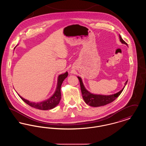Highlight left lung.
I'll list each match as a JSON object with an SVG mask.
<instances>
[{
    "label": "left lung",
    "mask_w": 146,
    "mask_h": 146,
    "mask_svg": "<svg viewBox=\"0 0 146 146\" xmlns=\"http://www.w3.org/2000/svg\"><path fill=\"white\" fill-rule=\"evenodd\" d=\"M119 39H120V41L122 44H124L127 46V44L122 39L120 35H119ZM78 78L80 82L81 91H82V96L85 102L90 106L95 107L104 106L114 101L122 92V91H123L125 88V85L127 83V80L125 83V86L123 87V88L116 94H112L110 95H97V94H92L89 91L87 90L84 85L82 78L79 76H78Z\"/></svg>",
    "instance_id": "left-lung-1"
}]
</instances>
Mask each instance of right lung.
Instances as JSON below:
<instances>
[{
    "label": "right lung",
    "mask_w": 146,
    "mask_h": 146,
    "mask_svg": "<svg viewBox=\"0 0 146 146\" xmlns=\"http://www.w3.org/2000/svg\"><path fill=\"white\" fill-rule=\"evenodd\" d=\"M68 74V72H66V73L60 74L58 76L57 78V86H56V89L54 94L48 99L42 101V102H36V103L35 102H31L21 97L17 92H16L25 103H26L29 106H31L32 107H33L38 110H49L53 109L58 104L61 100V87L63 80L67 77Z\"/></svg>",
    "instance_id": "1"
}]
</instances>
